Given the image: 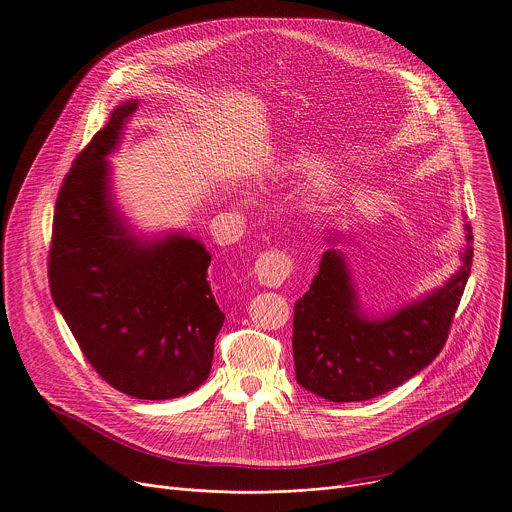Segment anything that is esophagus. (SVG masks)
I'll return each mask as SVG.
<instances>
[{
	"label": "esophagus",
	"mask_w": 512,
	"mask_h": 512,
	"mask_svg": "<svg viewBox=\"0 0 512 512\" xmlns=\"http://www.w3.org/2000/svg\"><path fill=\"white\" fill-rule=\"evenodd\" d=\"M253 271L261 285L279 287L291 273V259L281 251H267L259 255Z\"/></svg>",
	"instance_id": "obj_1"
}]
</instances>
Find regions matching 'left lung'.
<instances>
[{
  "label": "left lung",
  "mask_w": 512,
  "mask_h": 512,
  "mask_svg": "<svg viewBox=\"0 0 512 512\" xmlns=\"http://www.w3.org/2000/svg\"><path fill=\"white\" fill-rule=\"evenodd\" d=\"M464 231L458 271L442 287L382 315L364 309L348 259L335 249L346 237L329 233L325 241L331 247L293 309L299 386L329 402H364L432 364L446 344L472 267V227L466 223Z\"/></svg>",
  "instance_id": "left-lung-1"
}]
</instances>
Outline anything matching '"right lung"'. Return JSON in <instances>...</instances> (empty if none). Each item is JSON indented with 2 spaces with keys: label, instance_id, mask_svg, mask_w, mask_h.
Listing matches in <instances>:
<instances>
[{
  "label": "right lung",
  "instance_id": "obj_1",
  "mask_svg": "<svg viewBox=\"0 0 512 512\" xmlns=\"http://www.w3.org/2000/svg\"><path fill=\"white\" fill-rule=\"evenodd\" d=\"M138 98L76 156L58 193L48 263L50 291L92 368L138 400L197 390L211 372L219 309L205 245L173 231L136 235L116 207L108 156L118 148Z\"/></svg>",
  "mask_w": 512,
  "mask_h": 512
}]
</instances>
